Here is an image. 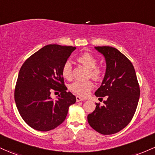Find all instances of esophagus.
<instances>
[{
	"mask_svg": "<svg viewBox=\"0 0 155 155\" xmlns=\"http://www.w3.org/2000/svg\"><path fill=\"white\" fill-rule=\"evenodd\" d=\"M76 101H77V102H79V101H85V98H81V97L79 96H76Z\"/></svg>",
	"mask_w": 155,
	"mask_h": 155,
	"instance_id": "obj_1",
	"label": "esophagus"
}]
</instances>
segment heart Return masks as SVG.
<instances>
[{
	"instance_id": "b5f03b06",
	"label": "heart",
	"mask_w": 155,
	"mask_h": 155,
	"mask_svg": "<svg viewBox=\"0 0 155 155\" xmlns=\"http://www.w3.org/2000/svg\"><path fill=\"white\" fill-rule=\"evenodd\" d=\"M77 60L87 68L90 69V74L94 79H99L101 75V69L96 67L97 60L90 53H83L77 57ZM62 76L65 79H72V64L69 60L64 62L62 68ZM93 83L91 81H74L70 85V90L76 94L85 96L93 89Z\"/></svg>"
}]
</instances>
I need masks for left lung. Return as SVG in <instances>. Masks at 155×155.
Wrapping results in <instances>:
<instances>
[{
  "mask_svg": "<svg viewBox=\"0 0 155 155\" xmlns=\"http://www.w3.org/2000/svg\"><path fill=\"white\" fill-rule=\"evenodd\" d=\"M95 48L103 54L106 72L101 85L95 92L99 98L106 96L104 104L96 107L87 115L93 130L102 135H112L129 124L137 109L140 87L132 62L118 49L110 46Z\"/></svg>",
  "mask_w": 155,
  "mask_h": 155,
  "instance_id": "8db88e82",
  "label": "left lung"
}]
</instances>
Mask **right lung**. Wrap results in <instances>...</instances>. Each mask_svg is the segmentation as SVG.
Wrapping results in <instances>:
<instances>
[{"label": "right lung", "instance_id": "1", "mask_svg": "<svg viewBox=\"0 0 155 155\" xmlns=\"http://www.w3.org/2000/svg\"><path fill=\"white\" fill-rule=\"evenodd\" d=\"M76 47L48 45L25 61L18 74L15 101L20 116L31 128L42 132L54 130L65 120L76 96L64 84L62 68ZM59 91L58 99L50 97Z\"/></svg>", "mask_w": 155, "mask_h": 155}]
</instances>
